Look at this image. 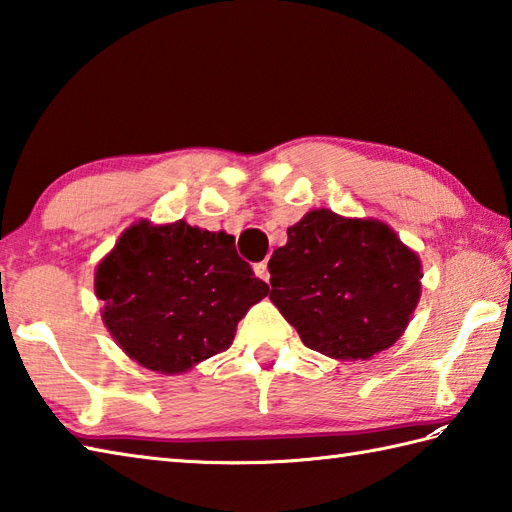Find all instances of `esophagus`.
Segmentation results:
<instances>
[{
  "label": "esophagus",
  "mask_w": 512,
  "mask_h": 512,
  "mask_svg": "<svg viewBox=\"0 0 512 512\" xmlns=\"http://www.w3.org/2000/svg\"><path fill=\"white\" fill-rule=\"evenodd\" d=\"M253 270H255V275H257L259 279L266 281V284H268L270 273H268V264H266V262H259V264H255V266H253Z\"/></svg>",
  "instance_id": "34e87169"
}]
</instances>
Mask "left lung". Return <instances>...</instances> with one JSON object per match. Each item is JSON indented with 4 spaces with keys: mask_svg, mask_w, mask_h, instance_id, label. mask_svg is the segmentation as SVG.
Instances as JSON below:
<instances>
[{
    "mask_svg": "<svg viewBox=\"0 0 512 512\" xmlns=\"http://www.w3.org/2000/svg\"><path fill=\"white\" fill-rule=\"evenodd\" d=\"M270 301L310 350L367 361L394 345L420 301L422 264L374 217L312 209L268 262Z\"/></svg>",
    "mask_w": 512,
    "mask_h": 512,
    "instance_id": "left-lung-1",
    "label": "left lung"
}]
</instances>
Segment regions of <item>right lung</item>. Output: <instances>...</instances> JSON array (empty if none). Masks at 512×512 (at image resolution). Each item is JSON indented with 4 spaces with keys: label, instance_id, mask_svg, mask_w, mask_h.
<instances>
[{
    "label": "right lung",
    "instance_id": "obj_1",
    "mask_svg": "<svg viewBox=\"0 0 512 512\" xmlns=\"http://www.w3.org/2000/svg\"><path fill=\"white\" fill-rule=\"evenodd\" d=\"M94 292L116 345L171 376L228 350L270 288L237 255L233 235L140 220L96 266Z\"/></svg>",
    "mask_w": 512,
    "mask_h": 512
}]
</instances>
